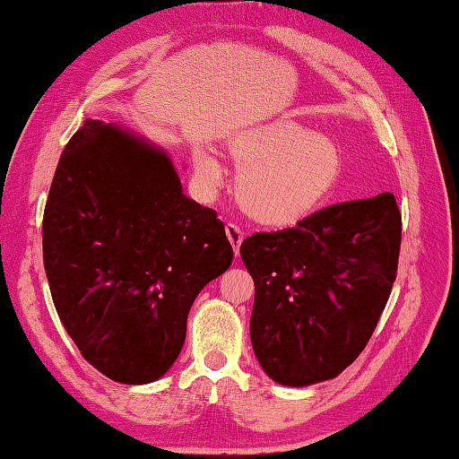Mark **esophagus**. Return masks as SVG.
Instances as JSON below:
<instances>
[{"mask_svg":"<svg viewBox=\"0 0 459 459\" xmlns=\"http://www.w3.org/2000/svg\"><path fill=\"white\" fill-rule=\"evenodd\" d=\"M226 236L230 239L233 252H236V255H238L241 241H244V236H241V230L238 226H233V223H228V226H226Z\"/></svg>","mask_w":459,"mask_h":459,"instance_id":"obj_1","label":"esophagus"}]
</instances>
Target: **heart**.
I'll list each match as a JSON object with an SVG mask.
<instances>
[{
	"label": "heart",
	"mask_w": 459,
	"mask_h": 459,
	"mask_svg": "<svg viewBox=\"0 0 459 459\" xmlns=\"http://www.w3.org/2000/svg\"><path fill=\"white\" fill-rule=\"evenodd\" d=\"M226 153L238 168V205L265 228H290L309 218L333 194L343 171L340 145L291 119L238 129L226 140ZM194 163L202 184H220L223 168L212 152L197 150Z\"/></svg>",
	"instance_id": "obj_1"
}]
</instances>
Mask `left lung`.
<instances>
[{"label":"left lung","instance_id":"8db88e82","mask_svg":"<svg viewBox=\"0 0 459 459\" xmlns=\"http://www.w3.org/2000/svg\"><path fill=\"white\" fill-rule=\"evenodd\" d=\"M400 241L395 197L379 194L241 244L255 283L249 335L275 384H319L353 364L390 298Z\"/></svg>","mask_w":459,"mask_h":459}]
</instances>
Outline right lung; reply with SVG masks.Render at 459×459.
<instances>
[{"label":"right lung","instance_id":"add662e5","mask_svg":"<svg viewBox=\"0 0 459 459\" xmlns=\"http://www.w3.org/2000/svg\"><path fill=\"white\" fill-rule=\"evenodd\" d=\"M41 236L65 332L95 369L129 385L174 366L194 299L233 259L223 223L184 194L168 152L98 119L59 158Z\"/></svg>","mask_w":459,"mask_h":459}]
</instances>
